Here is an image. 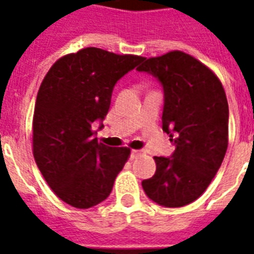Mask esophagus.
Returning <instances> with one entry per match:
<instances>
[{"mask_svg": "<svg viewBox=\"0 0 254 254\" xmlns=\"http://www.w3.org/2000/svg\"><path fill=\"white\" fill-rule=\"evenodd\" d=\"M140 153H142L140 150H132L131 151V158H136L138 155H140Z\"/></svg>", "mask_w": 254, "mask_h": 254, "instance_id": "1", "label": "esophagus"}]
</instances>
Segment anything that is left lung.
<instances>
[{"label":"left lung","mask_w":254,"mask_h":254,"mask_svg":"<svg viewBox=\"0 0 254 254\" xmlns=\"http://www.w3.org/2000/svg\"><path fill=\"white\" fill-rule=\"evenodd\" d=\"M138 71L164 88L162 129L176 149L170 158L154 157L157 170L142 181L149 199L183 207L207 190L221 168L229 143V104L214 71L183 51L142 58Z\"/></svg>","instance_id":"1"}]
</instances>
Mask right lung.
I'll list each match as a JSON object with an SVG mask.
<instances>
[{
    "label": "right lung",
    "instance_id": "add662e5",
    "mask_svg": "<svg viewBox=\"0 0 254 254\" xmlns=\"http://www.w3.org/2000/svg\"><path fill=\"white\" fill-rule=\"evenodd\" d=\"M140 61L86 47L59 58L39 88L33 157L54 193L75 208L104 201L128 160V147L100 143L92 125L107 116L115 84Z\"/></svg>",
    "mask_w": 254,
    "mask_h": 254
}]
</instances>
